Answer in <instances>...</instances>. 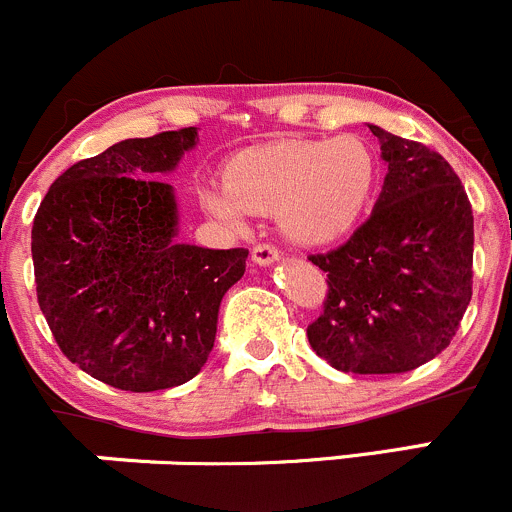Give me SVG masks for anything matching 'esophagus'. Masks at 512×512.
Masks as SVG:
<instances>
[{
  "label": "esophagus",
  "instance_id": "esophagus-1",
  "mask_svg": "<svg viewBox=\"0 0 512 512\" xmlns=\"http://www.w3.org/2000/svg\"><path fill=\"white\" fill-rule=\"evenodd\" d=\"M278 258H281V251L273 244H258L254 246V251H251V261L258 263V266H271Z\"/></svg>",
  "mask_w": 512,
  "mask_h": 512
}]
</instances>
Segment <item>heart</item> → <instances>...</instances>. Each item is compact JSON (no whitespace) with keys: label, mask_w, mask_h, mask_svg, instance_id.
I'll return each instance as SVG.
<instances>
[{"label":"heart","mask_w":512,"mask_h":512,"mask_svg":"<svg viewBox=\"0 0 512 512\" xmlns=\"http://www.w3.org/2000/svg\"><path fill=\"white\" fill-rule=\"evenodd\" d=\"M378 159L358 136L283 139L236 156L226 176L201 186V204L221 224L276 214L288 239L323 246L351 234L371 206Z\"/></svg>","instance_id":"b5f03b06"}]
</instances>
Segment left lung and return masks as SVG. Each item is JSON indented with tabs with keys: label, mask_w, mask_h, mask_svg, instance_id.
<instances>
[{
	"label": "left lung",
	"mask_w": 512,
	"mask_h": 512,
	"mask_svg": "<svg viewBox=\"0 0 512 512\" xmlns=\"http://www.w3.org/2000/svg\"><path fill=\"white\" fill-rule=\"evenodd\" d=\"M371 126L388 164L371 219L328 254L313 351L346 373H406L453 341L473 296V209L448 161Z\"/></svg>",
	"instance_id": "obj_1"
}]
</instances>
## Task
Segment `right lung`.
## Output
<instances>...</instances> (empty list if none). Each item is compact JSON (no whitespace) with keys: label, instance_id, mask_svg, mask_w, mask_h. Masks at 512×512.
Masks as SVG:
<instances>
[{"label":"right lung","instance_id":"add662e5","mask_svg":"<svg viewBox=\"0 0 512 512\" xmlns=\"http://www.w3.org/2000/svg\"><path fill=\"white\" fill-rule=\"evenodd\" d=\"M196 144V126L119 141L69 166L34 216L39 308L64 356L106 386L191 381L214 348L221 298L246 271V249L176 239L164 176Z\"/></svg>","mask_w":512,"mask_h":512}]
</instances>
